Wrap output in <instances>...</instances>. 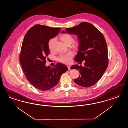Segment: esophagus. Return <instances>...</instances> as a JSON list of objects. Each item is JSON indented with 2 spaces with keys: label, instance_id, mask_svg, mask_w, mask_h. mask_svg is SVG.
<instances>
[{
  "label": "esophagus",
  "instance_id": "34e87169",
  "mask_svg": "<svg viewBox=\"0 0 128 128\" xmlns=\"http://www.w3.org/2000/svg\"><path fill=\"white\" fill-rule=\"evenodd\" d=\"M67 67H68V70H71V69H70V65H68Z\"/></svg>",
  "mask_w": 128,
  "mask_h": 128
}]
</instances>
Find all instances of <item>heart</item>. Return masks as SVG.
<instances>
[{
    "label": "heart",
    "instance_id": "b5f03b06",
    "mask_svg": "<svg viewBox=\"0 0 128 128\" xmlns=\"http://www.w3.org/2000/svg\"><path fill=\"white\" fill-rule=\"evenodd\" d=\"M60 39L66 44H70L74 41L73 37L68 34H64L60 36ZM55 39L52 38L50 39L48 43V46L50 50H52ZM73 46L75 48H78V44L77 43H74ZM73 56V54L72 52H68L66 54H62L58 56V60L60 62L65 64H68L71 62L72 58Z\"/></svg>",
    "mask_w": 128,
    "mask_h": 128
}]
</instances>
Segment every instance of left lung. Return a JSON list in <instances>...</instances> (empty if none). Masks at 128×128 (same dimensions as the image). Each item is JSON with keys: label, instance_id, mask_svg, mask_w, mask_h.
<instances>
[{"label": "left lung", "instance_id": "obj_1", "mask_svg": "<svg viewBox=\"0 0 128 128\" xmlns=\"http://www.w3.org/2000/svg\"><path fill=\"white\" fill-rule=\"evenodd\" d=\"M62 33L78 36L79 50L74 58L76 62L84 60V66L74 65L71 69L79 71L76 84L84 87L94 85L98 81L108 65V46L102 33L91 23L82 22L74 27L66 28ZM81 63V62H80Z\"/></svg>", "mask_w": 128, "mask_h": 128}]
</instances>
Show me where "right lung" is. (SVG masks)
Here are the masks:
<instances>
[{
	"mask_svg": "<svg viewBox=\"0 0 128 128\" xmlns=\"http://www.w3.org/2000/svg\"><path fill=\"white\" fill-rule=\"evenodd\" d=\"M61 28L37 24L24 36L20 54V62L28 80L36 88L45 91L57 85L60 76L68 70L64 64L57 63L53 68L46 66L50 54L48 43L58 34Z\"/></svg>",
	"mask_w": 128,
	"mask_h": 128,
	"instance_id": "right-lung-1",
	"label": "right lung"
}]
</instances>
